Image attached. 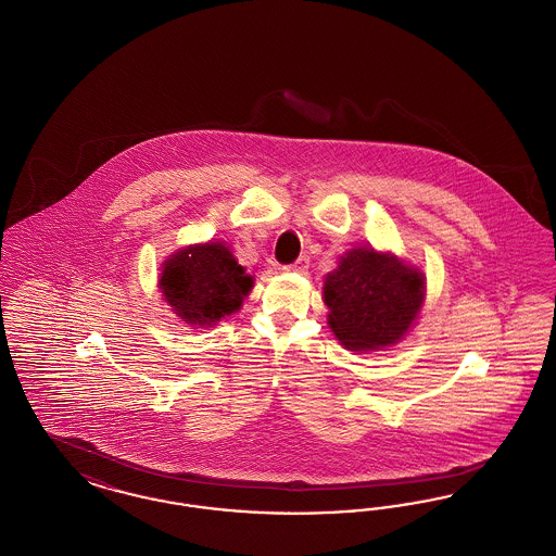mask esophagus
<instances>
[{
  "instance_id": "esophagus-1",
  "label": "esophagus",
  "mask_w": 556,
  "mask_h": 556,
  "mask_svg": "<svg viewBox=\"0 0 556 556\" xmlns=\"http://www.w3.org/2000/svg\"><path fill=\"white\" fill-rule=\"evenodd\" d=\"M307 267H309V258L307 256H300L293 265H289V267H286V270H289V273H300V275H306Z\"/></svg>"
}]
</instances>
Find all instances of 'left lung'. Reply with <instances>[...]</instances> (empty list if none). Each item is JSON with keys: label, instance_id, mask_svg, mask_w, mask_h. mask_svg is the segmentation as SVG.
Masks as SVG:
<instances>
[{"label": "left lung", "instance_id": "obj_1", "mask_svg": "<svg viewBox=\"0 0 556 556\" xmlns=\"http://www.w3.org/2000/svg\"><path fill=\"white\" fill-rule=\"evenodd\" d=\"M425 273L392 252L355 247L325 277L328 326L349 351H383L421 316Z\"/></svg>", "mask_w": 556, "mask_h": 556}]
</instances>
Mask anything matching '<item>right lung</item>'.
I'll list each match as a JSON object with an SVG mask.
<instances>
[{"label": "right lung", "instance_id": "1", "mask_svg": "<svg viewBox=\"0 0 556 556\" xmlns=\"http://www.w3.org/2000/svg\"><path fill=\"white\" fill-rule=\"evenodd\" d=\"M160 268L157 288L164 302L191 328L217 326L242 307L254 288V277L219 240L178 249Z\"/></svg>", "mask_w": 556, "mask_h": 556}]
</instances>
